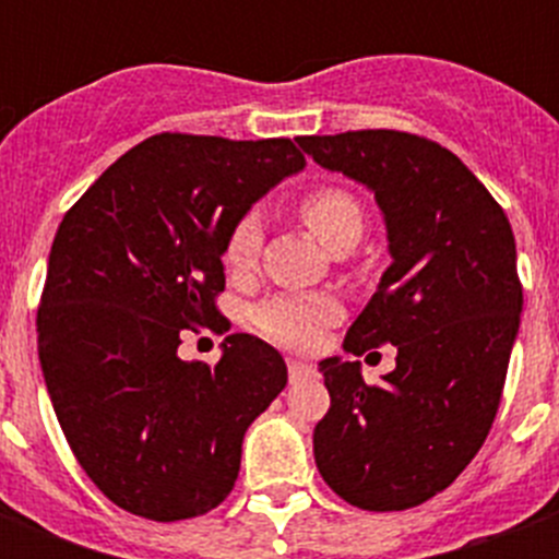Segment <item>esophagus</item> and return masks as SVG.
Instances as JSON below:
<instances>
[{
  "mask_svg": "<svg viewBox=\"0 0 559 559\" xmlns=\"http://www.w3.org/2000/svg\"><path fill=\"white\" fill-rule=\"evenodd\" d=\"M289 368V380H307V377H316V368L310 362H298V359H289L287 362Z\"/></svg>",
  "mask_w": 559,
  "mask_h": 559,
  "instance_id": "esophagus-1",
  "label": "esophagus"
}]
</instances>
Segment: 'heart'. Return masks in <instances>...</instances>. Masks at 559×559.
I'll use <instances>...</instances> for the list:
<instances>
[{
	"label": "heart",
	"mask_w": 559,
	"mask_h": 559,
	"mask_svg": "<svg viewBox=\"0 0 559 559\" xmlns=\"http://www.w3.org/2000/svg\"><path fill=\"white\" fill-rule=\"evenodd\" d=\"M298 214L305 226L331 249L336 240L362 231V205L348 188L316 186L301 197ZM263 243L261 217L249 211L228 228L223 243V263L228 272H249L258 263ZM342 305L331 296H275L254 307L252 322L266 340L287 348H310L328 324L340 322Z\"/></svg>",
	"instance_id": "1"
}]
</instances>
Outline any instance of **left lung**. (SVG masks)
I'll return each mask as SVG.
<instances>
[{
	"label": "left lung",
	"mask_w": 559,
	"mask_h": 559,
	"mask_svg": "<svg viewBox=\"0 0 559 559\" xmlns=\"http://www.w3.org/2000/svg\"><path fill=\"white\" fill-rule=\"evenodd\" d=\"M298 144L371 188L389 228L391 266L345 350L397 345L380 385L359 362L322 359L331 408L316 424V467L362 511H406L461 476L499 412L522 313L511 223L473 170L424 135L348 130Z\"/></svg>",
	"instance_id": "left-lung-1"
}]
</instances>
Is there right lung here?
<instances>
[{"label": "right lung", "mask_w": 559, "mask_h": 559, "mask_svg": "<svg viewBox=\"0 0 559 559\" xmlns=\"http://www.w3.org/2000/svg\"><path fill=\"white\" fill-rule=\"evenodd\" d=\"M305 168L289 139L159 133L66 211L37 310L39 366L74 459L118 508L191 520L235 487L254 417L287 385L249 333L217 366L182 362V331H228L223 243L254 200Z\"/></svg>", "instance_id": "obj_1"}]
</instances>
